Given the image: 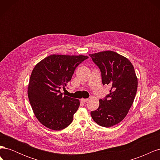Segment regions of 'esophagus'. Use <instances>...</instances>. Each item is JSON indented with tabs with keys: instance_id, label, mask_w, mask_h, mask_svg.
Listing matches in <instances>:
<instances>
[{
	"instance_id": "34e87169",
	"label": "esophagus",
	"mask_w": 160,
	"mask_h": 160,
	"mask_svg": "<svg viewBox=\"0 0 160 160\" xmlns=\"http://www.w3.org/2000/svg\"><path fill=\"white\" fill-rule=\"evenodd\" d=\"M88 101V99H83V98L81 99V102H83V103H85Z\"/></svg>"
}]
</instances>
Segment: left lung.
Here are the masks:
<instances>
[{"mask_svg": "<svg viewBox=\"0 0 160 160\" xmlns=\"http://www.w3.org/2000/svg\"><path fill=\"white\" fill-rule=\"evenodd\" d=\"M101 72L103 85L111 87L109 94L99 99L98 109L91 111L94 122L105 128L119 123L132 107L138 89V77L128 58L111 51L89 54Z\"/></svg>", "mask_w": 160, "mask_h": 160, "instance_id": "8db88e82", "label": "left lung"}]
</instances>
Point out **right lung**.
<instances>
[{"instance_id": "right-lung-1", "label": "right lung", "mask_w": 160, "mask_h": 160, "mask_svg": "<svg viewBox=\"0 0 160 160\" xmlns=\"http://www.w3.org/2000/svg\"><path fill=\"white\" fill-rule=\"evenodd\" d=\"M88 58L54 54L34 67L28 85V97L35 117L46 128L59 131L72 122L79 100L63 96L60 89L67 85L76 67Z\"/></svg>"}]
</instances>
